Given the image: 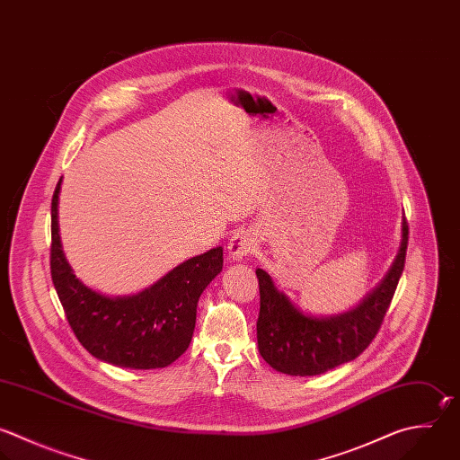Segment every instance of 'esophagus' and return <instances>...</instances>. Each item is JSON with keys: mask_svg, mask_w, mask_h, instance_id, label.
Listing matches in <instances>:
<instances>
[{"mask_svg": "<svg viewBox=\"0 0 460 460\" xmlns=\"http://www.w3.org/2000/svg\"><path fill=\"white\" fill-rule=\"evenodd\" d=\"M253 248H255V237L248 230L234 232V235L228 243V253L234 261H239V259L246 257L248 253H252Z\"/></svg>", "mask_w": 460, "mask_h": 460, "instance_id": "34e87169", "label": "esophagus"}]
</instances>
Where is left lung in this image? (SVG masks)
<instances>
[{
	"mask_svg": "<svg viewBox=\"0 0 460 460\" xmlns=\"http://www.w3.org/2000/svg\"><path fill=\"white\" fill-rule=\"evenodd\" d=\"M408 225L401 221V246L383 280L352 309L314 316L296 307L268 271L257 268L261 311L257 343L262 359L277 372L316 376L358 358L377 334L401 279Z\"/></svg>",
	"mask_w": 460,
	"mask_h": 460,
	"instance_id": "obj_1",
	"label": "left lung"
}]
</instances>
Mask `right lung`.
Here are the masks:
<instances>
[{
	"mask_svg": "<svg viewBox=\"0 0 460 460\" xmlns=\"http://www.w3.org/2000/svg\"><path fill=\"white\" fill-rule=\"evenodd\" d=\"M59 180L52 198L50 270L58 296L83 347L124 368H162L192 340L198 300L223 270V248L196 255L137 295L110 296L88 288L68 264L58 221Z\"/></svg>",
	"mask_w": 460,
	"mask_h": 460,
	"instance_id": "obj_1",
	"label": "right lung"
}]
</instances>
